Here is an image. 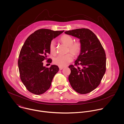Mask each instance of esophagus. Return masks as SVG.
Instances as JSON below:
<instances>
[{
	"mask_svg": "<svg viewBox=\"0 0 124 124\" xmlns=\"http://www.w3.org/2000/svg\"><path fill=\"white\" fill-rule=\"evenodd\" d=\"M63 68V67H59V70H62Z\"/></svg>",
	"mask_w": 124,
	"mask_h": 124,
	"instance_id": "esophagus-1",
	"label": "esophagus"
}]
</instances>
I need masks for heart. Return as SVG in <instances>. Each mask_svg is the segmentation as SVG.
Segmentation results:
<instances>
[{
    "mask_svg": "<svg viewBox=\"0 0 124 124\" xmlns=\"http://www.w3.org/2000/svg\"><path fill=\"white\" fill-rule=\"evenodd\" d=\"M61 41L68 46L67 51L74 55H78L81 49V45L79 42H74V39L69 35H64L61 38ZM49 50L51 54L55 55L56 54L55 43L52 40L49 45ZM73 57L71 54L67 53L65 55H60L54 59V63L59 67H64L67 65L73 60Z\"/></svg>",
    "mask_w": 124,
    "mask_h": 124,
    "instance_id": "heart-1",
    "label": "heart"
}]
</instances>
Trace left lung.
I'll list each match as a JSON object with an SVG mask.
<instances>
[{
    "instance_id": "obj_1",
    "label": "left lung",
    "mask_w": 124,
    "mask_h": 124,
    "mask_svg": "<svg viewBox=\"0 0 124 124\" xmlns=\"http://www.w3.org/2000/svg\"><path fill=\"white\" fill-rule=\"evenodd\" d=\"M80 39V53L73 65L69 66V81L73 89L80 94L91 92L100 84L106 70V53L100 42L91 30L82 28L65 31ZM80 65L81 67L78 65Z\"/></svg>"
}]
</instances>
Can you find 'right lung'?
<instances>
[{
	"instance_id": "add662e5",
	"label": "right lung",
	"mask_w": 124,
	"mask_h": 124,
	"mask_svg": "<svg viewBox=\"0 0 124 124\" xmlns=\"http://www.w3.org/2000/svg\"><path fill=\"white\" fill-rule=\"evenodd\" d=\"M62 31H54L42 29L30 35L22 46L19 55L18 65L20 79L26 89L35 94H41L47 91L55 74L59 70L58 66L52 65L49 68L43 66V61L49 54V45Z\"/></svg>"
}]
</instances>
